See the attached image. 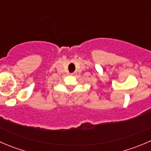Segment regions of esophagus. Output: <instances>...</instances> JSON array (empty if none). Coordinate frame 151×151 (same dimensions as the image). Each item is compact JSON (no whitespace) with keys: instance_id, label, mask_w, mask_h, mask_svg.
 <instances>
[{"instance_id":"1","label":"esophagus","mask_w":151,"mask_h":151,"mask_svg":"<svg viewBox=\"0 0 151 151\" xmlns=\"http://www.w3.org/2000/svg\"><path fill=\"white\" fill-rule=\"evenodd\" d=\"M71 74V75H74V72H73V73H71V74Z\"/></svg>"}]
</instances>
